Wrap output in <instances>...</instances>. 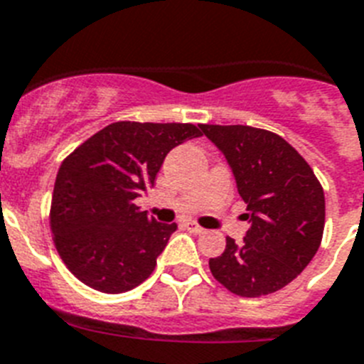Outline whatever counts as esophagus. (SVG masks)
Listing matches in <instances>:
<instances>
[{
  "instance_id": "34e87169",
  "label": "esophagus",
  "mask_w": 364,
  "mask_h": 364,
  "mask_svg": "<svg viewBox=\"0 0 364 364\" xmlns=\"http://www.w3.org/2000/svg\"><path fill=\"white\" fill-rule=\"evenodd\" d=\"M185 226H187V230H188V232L196 233V235H200V233H203V232H205V230H203L202 226H198V224H196V223H192V220H188V223L185 224Z\"/></svg>"
}]
</instances>
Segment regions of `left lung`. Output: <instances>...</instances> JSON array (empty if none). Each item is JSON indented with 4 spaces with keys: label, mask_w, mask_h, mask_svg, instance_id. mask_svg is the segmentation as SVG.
Instances as JSON below:
<instances>
[{
    "label": "left lung",
    "mask_w": 364,
    "mask_h": 364,
    "mask_svg": "<svg viewBox=\"0 0 364 364\" xmlns=\"http://www.w3.org/2000/svg\"><path fill=\"white\" fill-rule=\"evenodd\" d=\"M232 168L247 203L243 243L209 259L213 277L241 297L279 291L310 264L321 243L326 196L309 162L274 132L249 125H200Z\"/></svg>",
    "instance_id": "left-lung-1"
}]
</instances>
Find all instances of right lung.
<instances>
[{"label":"right lung","instance_id":"right-lung-1","mask_svg":"<svg viewBox=\"0 0 364 364\" xmlns=\"http://www.w3.org/2000/svg\"><path fill=\"white\" fill-rule=\"evenodd\" d=\"M198 136L191 123L117 121L65 159L50 228L76 279L102 294H123L153 273L177 224L156 223L134 200L155 185L168 153Z\"/></svg>","mask_w":364,"mask_h":364}]
</instances>
